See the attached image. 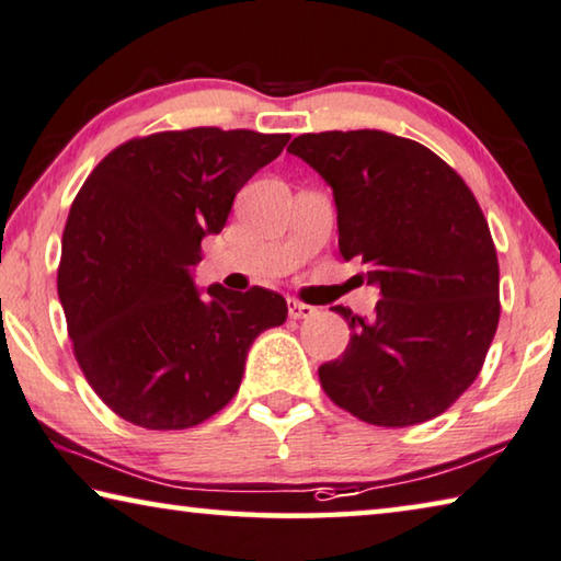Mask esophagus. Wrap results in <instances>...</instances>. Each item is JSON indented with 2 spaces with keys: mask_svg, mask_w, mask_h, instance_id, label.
Wrapping results in <instances>:
<instances>
[{
  "mask_svg": "<svg viewBox=\"0 0 561 561\" xmlns=\"http://www.w3.org/2000/svg\"><path fill=\"white\" fill-rule=\"evenodd\" d=\"M317 312L312 305H305V301L299 299H289V317L291 319H309Z\"/></svg>",
  "mask_w": 561,
  "mask_h": 561,
  "instance_id": "1",
  "label": "esophagus"
}]
</instances>
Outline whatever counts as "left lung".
I'll use <instances>...</instances> for the list:
<instances>
[{
  "label": "left lung",
  "instance_id": "1",
  "mask_svg": "<svg viewBox=\"0 0 561 561\" xmlns=\"http://www.w3.org/2000/svg\"><path fill=\"white\" fill-rule=\"evenodd\" d=\"M287 152L334 190L340 252L381 299L319 367L327 397L377 426L434 420L482 371L500 324V262L467 182L414 139L377 129L299 135Z\"/></svg>",
  "mask_w": 561,
  "mask_h": 561
}]
</instances>
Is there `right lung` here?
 Here are the masks:
<instances>
[{
	"instance_id": "1",
	"label": "right lung",
	"mask_w": 561,
	"mask_h": 561,
	"mask_svg": "<svg viewBox=\"0 0 561 561\" xmlns=\"http://www.w3.org/2000/svg\"><path fill=\"white\" fill-rule=\"evenodd\" d=\"M289 135L194 127L135 137L87 176L61 237L59 301L96 397L145 430H190L237 394L247 350L287 319L270 289L199 297L190 266Z\"/></svg>"
}]
</instances>
